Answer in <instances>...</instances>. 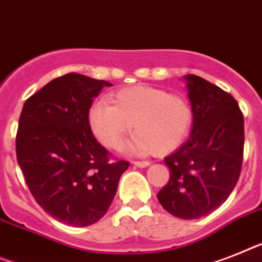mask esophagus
Returning <instances> with one entry per match:
<instances>
[{"instance_id":"34e87169","label":"esophagus","mask_w":262,"mask_h":262,"mask_svg":"<svg viewBox=\"0 0 262 262\" xmlns=\"http://www.w3.org/2000/svg\"><path fill=\"white\" fill-rule=\"evenodd\" d=\"M134 166H136V167H147V166H150V162L148 161H136V162H133Z\"/></svg>"}]
</instances>
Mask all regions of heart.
<instances>
[{"mask_svg": "<svg viewBox=\"0 0 262 262\" xmlns=\"http://www.w3.org/2000/svg\"><path fill=\"white\" fill-rule=\"evenodd\" d=\"M88 112L91 131L103 146L116 150L134 126L126 150L135 154L165 155L178 148L193 126V111L181 95L162 88L135 85L124 88Z\"/></svg>", "mask_w": 262, "mask_h": 262, "instance_id": "1", "label": "heart"}]
</instances>
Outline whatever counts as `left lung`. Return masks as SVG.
I'll use <instances>...</instances> for the list:
<instances>
[{"label":"left lung","mask_w":262,"mask_h":262,"mask_svg":"<svg viewBox=\"0 0 262 262\" xmlns=\"http://www.w3.org/2000/svg\"><path fill=\"white\" fill-rule=\"evenodd\" d=\"M193 111L189 139L165 158L168 183L158 193L166 211L183 220L221 206L239 178L244 116L234 97L195 75L183 76Z\"/></svg>","instance_id":"obj_1"}]
</instances>
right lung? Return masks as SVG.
Listing matches in <instances>:
<instances>
[{
	"instance_id": "1",
	"label": "right lung",
	"mask_w": 262,
	"mask_h": 262,
	"mask_svg": "<svg viewBox=\"0 0 262 262\" xmlns=\"http://www.w3.org/2000/svg\"><path fill=\"white\" fill-rule=\"evenodd\" d=\"M111 85L68 73L32 95L21 111L17 162L34 200L62 224L88 226L99 221L129 166L110 162L88 123L94 99Z\"/></svg>"
}]
</instances>
